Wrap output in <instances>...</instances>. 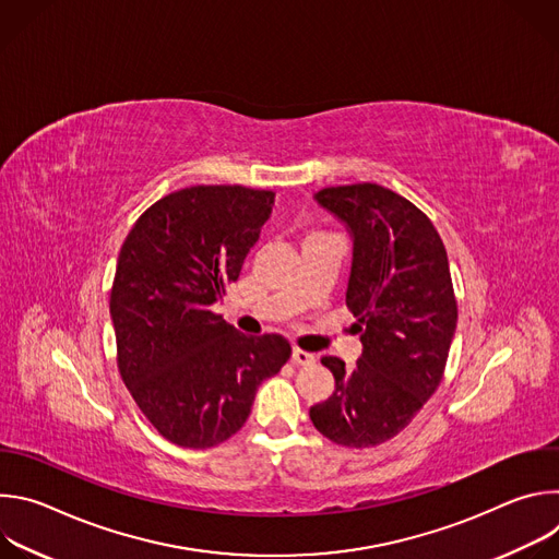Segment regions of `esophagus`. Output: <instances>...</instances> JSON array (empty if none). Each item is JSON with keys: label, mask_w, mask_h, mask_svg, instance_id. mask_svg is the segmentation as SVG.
Listing matches in <instances>:
<instances>
[{"label": "esophagus", "mask_w": 559, "mask_h": 559, "mask_svg": "<svg viewBox=\"0 0 559 559\" xmlns=\"http://www.w3.org/2000/svg\"><path fill=\"white\" fill-rule=\"evenodd\" d=\"M292 360H294L296 365H313V362H316V356L309 354V352H302V349H294V352H292Z\"/></svg>", "instance_id": "34e87169"}]
</instances>
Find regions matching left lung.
<instances>
[{"label": "left lung", "mask_w": 559, "mask_h": 559, "mask_svg": "<svg viewBox=\"0 0 559 559\" xmlns=\"http://www.w3.org/2000/svg\"><path fill=\"white\" fill-rule=\"evenodd\" d=\"M313 199L354 238L345 300L362 354L354 369L321 360L336 389L309 418L336 444L376 447L401 433L442 380L457 323L447 250L427 214L382 186L325 188Z\"/></svg>", "instance_id": "obj_1"}]
</instances>
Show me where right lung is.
I'll use <instances>...</instances> for the list:
<instances>
[{
	"mask_svg": "<svg viewBox=\"0 0 559 559\" xmlns=\"http://www.w3.org/2000/svg\"><path fill=\"white\" fill-rule=\"evenodd\" d=\"M274 192L194 186L150 205L121 246L110 292L119 373L166 440L207 449L241 429L292 347L246 336L210 307L241 274Z\"/></svg>",
	"mask_w": 559,
	"mask_h": 559,
	"instance_id": "add662e5",
	"label": "right lung"
}]
</instances>
